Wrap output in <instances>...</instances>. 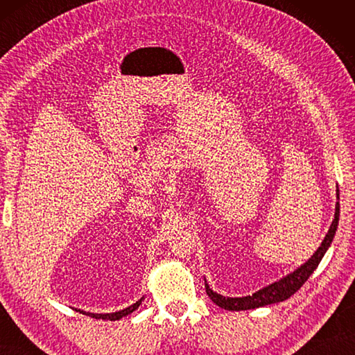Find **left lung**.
Masks as SVG:
<instances>
[{"label":"left lung","mask_w":355,"mask_h":355,"mask_svg":"<svg viewBox=\"0 0 355 355\" xmlns=\"http://www.w3.org/2000/svg\"><path fill=\"white\" fill-rule=\"evenodd\" d=\"M336 195H337V202H336L334 220L331 223L328 233L325 235V238H323L320 247L313 253L310 259L294 271H291L290 275H286L279 279V281L271 282L270 285L263 286V288L254 291L253 294H248V296H244V297H225L223 294H218L216 291L210 288L207 281L205 279L206 293L207 296L214 300V304L229 311H244V310H254V308H261L271 304L284 302V300L293 296V294L306 282V279L313 275V271L318 268L322 258L325 256L327 250L329 248L331 243H333L337 225H338V216H340V202H338L340 193H338V186H337Z\"/></svg>","instance_id":"1"}]
</instances>
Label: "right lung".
I'll use <instances>...</instances> for the list:
<instances>
[{"mask_svg": "<svg viewBox=\"0 0 355 355\" xmlns=\"http://www.w3.org/2000/svg\"><path fill=\"white\" fill-rule=\"evenodd\" d=\"M145 297H141L140 300H137V302L132 304L131 306L125 308V310H120V311H116V313H107V314H97V313H87V311H82V310H76V311H80L82 314H87L89 315V318H94V319H102V320H119L125 318V315L134 313L137 308L141 305V300Z\"/></svg>", "mask_w": 355, "mask_h": 355, "instance_id": "right-lung-1", "label": "right lung"}]
</instances>
